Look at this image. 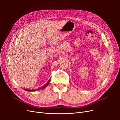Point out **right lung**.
I'll list each match as a JSON object with an SVG mask.
<instances>
[{
  "label": "right lung",
  "mask_w": 120,
  "mask_h": 120,
  "mask_svg": "<svg viewBox=\"0 0 120 120\" xmlns=\"http://www.w3.org/2000/svg\"><path fill=\"white\" fill-rule=\"evenodd\" d=\"M50 79H49V80L48 81V82H47L45 86H43L41 87V88H40L38 89H37V90H27V89H24V90H26V91H28V92H35V91H37V90H41V89H43L45 88V87L49 85V82H50Z\"/></svg>",
  "instance_id": "1"
}]
</instances>
